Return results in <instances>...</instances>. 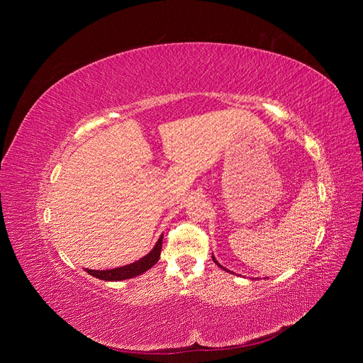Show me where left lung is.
Here are the masks:
<instances>
[{"instance_id":"obj_1","label":"left lung","mask_w":363,"mask_h":363,"mask_svg":"<svg viewBox=\"0 0 363 363\" xmlns=\"http://www.w3.org/2000/svg\"><path fill=\"white\" fill-rule=\"evenodd\" d=\"M213 260H214V263H216V264H217V266H218V267H221V269H223V270H225V272H228V270H227V269H225V267H223V266H221V264H220V263H218V262H217V260H216V257H214V255H213ZM230 273H231V272H230Z\"/></svg>"}]
</instances>
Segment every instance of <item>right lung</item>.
Segmentation results:
<instances>
[{
    "instance_id": "1",
    "label": "right lung",
    "mask_w": 363,
    "mask_h": 363,
    "mask_svg": "<svg viewBox=\"0 0 363 363\" xmlns=\"http://www.w3.org/2000/svg\"><path fill=\"white\" fill-rule=\"evenodd\" d=\"M162 238H164V234L160 237L157 244H155V247L146 255H143L142 258H139L138 262H135L132 264L111 269V270H89V269H86V272L90 276H93L99 280H105V281H121V280L140 276L142 273L147 272L150 267H153L158 263L160 257H161V250H162Z\"/></svg>"
}]
</instances>
